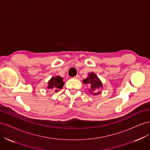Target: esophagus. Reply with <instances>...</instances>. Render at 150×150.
<instances>
[{
    "label": "esophagus",
    "mask_w": 150,
    "mask_h": 150,
    "mask_svg": "<svg viewBox=\"0 0 150 150\" xmlns=\"http://www.w3.org/2000/svg\"><path fill=\"white\" fill-rule=\"evenodd\" d=\"M74 79H78V80H79V79H80V76H79V75H76L75 76H74Z\"/></svg>",
    "instance_id": "obj_1"
}]
</instances>
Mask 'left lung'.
Here are the masks:
<instances>
[{
    "label": "left lung",
    "mask_w": 150,
    "mask_h": 150,
    "mask_svg": "<svg viewBox=\"0 0 150 150\" xmlns=\"http://www.w3.org/2000/svg\"><path fill=\"white\" fill-rule=\"evenodd\" d=\"M83 82L85 83H88L91 86V89L92 90V91H94L96 88L102 87V83H101V81L94 73H91L89 74L88 78L85 79ZM100 93V91L97 93H93V95H96Z\"/></svg>",
    "instance_id": "left-lung-1"
}]
</instances>
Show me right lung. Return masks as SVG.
I'll use <instances>...</instances> for the list:
<instances>
[{
  "label": "right lung",
  "instance_id": "right-lung-1",
  "mask_svg": "<svg viewBox=\"0 0 150 150\" xmlns=\"http://www.w3.org/2000/svg\"><path fill=\"white\" fill-rule=\"evenodd\" d=\"M64 85V82L63 81V78L59 76H57L52 78L48 82V88L54 89L55 92H57V89H61L63 85Z\"/></svg>",
  "mask_w": 150,
  "mask_h": 150
}]
</instances>
